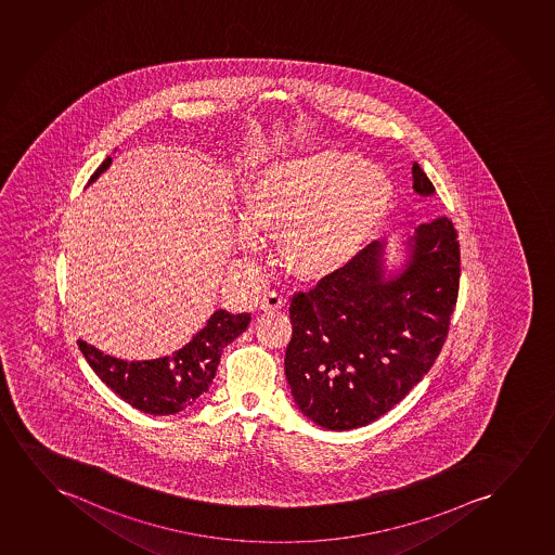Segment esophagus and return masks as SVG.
<instances>
[{"label": "esophagus", "instance_id": "esophagus-1", "mask_svg": "<svg viewBox=\"0 0 555 555\" xmlns=\"http://www.w3.org/2000/svg\"><path fill=\"white\" fill-rule=\"evenodd\" d=\"M282 305H284V297L279 292H267L266 296L261 297V301H259L261 311H279V309H282Z\"/></svg>", "mask_w": 555, "mask_h": 555}]
</instances>
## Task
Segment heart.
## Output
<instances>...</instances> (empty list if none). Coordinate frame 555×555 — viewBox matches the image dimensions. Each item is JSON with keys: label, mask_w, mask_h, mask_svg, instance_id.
Segmentation results:
<instances>
[{"label": "heart", "mask_w": 555, "mask_h": 555, "mask_svg": "<svg viewBox=\"0 0 555 555\" xmlns=\"http://www.w3.org/2000/svg\"><path fill=\"white\" fill-rule=\"evenodd\" d=\"M392 203L383 172L357 153L326 152L274 160L246 188V244L281 236L289 271L322 279L339 271L377 231Z\"/></svg>", "instance_id": "b5f03b06"}]
</instances>
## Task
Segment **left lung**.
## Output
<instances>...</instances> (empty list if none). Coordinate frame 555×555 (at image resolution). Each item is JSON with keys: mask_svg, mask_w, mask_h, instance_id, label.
<instances>
[{"mask_svg": "<svg viewBox=\"0 0 555 555\" xmlns=\"http://www.w3.org/2000/svg\"><path fill=\"white\" fill-rule=\"evenodd\" d=\"M413 190L434 185L413 163ZM402 271L385 276L375 241L289 305L284 373L297 408L327 430L377 421L410 395L440 354L455 311L461 248L453 221L421 223Z\"/></svg>", "mask_w": 555, "mask_h": 555, "instance_id": "left-lung-1", "label": "left lung"}]
</instances>
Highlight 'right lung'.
I'll return each instance as SVG.
<instances>
[{"instance_id": "add662e5", "label": "right lung", "mask_w": 555, "mask_h": 555, "mask_svg": "<svg viewBox=\"0 0 555 555\" xmlns=\"http://www.w3.org/2000/svg\"><path fill=\"white\" fill-rule=\"evenodd\" d=\"M109 165L112 159L107 157L91 176V182ZM248 324V312L231 314L220 309L214 312L206 326L193 335L188 345L172 352V357L142 362L109 357L85 341H77V345L92 372L121 400L144 413L175 415L190 408L198 396L205 395L220 364L221 350L235 341Z\"/></svg>"}]
</instances>
